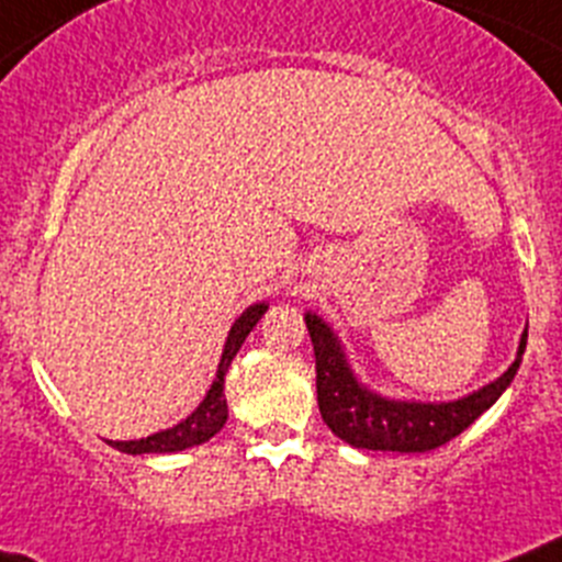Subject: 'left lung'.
I'll return each instance as SVG.
<instances>
[{"label":"left lung","mask_w":562,"mask_h":562,"mask_svg":"<svg viewBox=\"0 0 562 562\" xmlns=\"http://www.w3.org/2000/svg\"><path fill=\"white\" fill-rule=\"evenodd\" d=\"M305 325L316 352V397L322 419L338 439L367 451L426 453L451 442L507 392L527 350V330H524L518 356L507 372L459 401H394L358 381L341 341L325 318L307 311Z\"/></svg>","instance_id":"1"}]
</instances>
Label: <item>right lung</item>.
<instances>
[{
    "instance_id": "add662e5",
    "label": "right lung",
    "mask_w": 562,
    "mask_h": 562,
    "mask_svg": "<svg viewBox=\"0 0 562 562\" xmlns=\"http://www.w3.org/2000/svg\"><path fill=\"white\" fill-rule=\"evenodd\" d=\"M269 311L266 302H257V305L246 307L240 316L235 318V325H232L229 336H226L224 344V352H221V363H218V372H215V381L212 386L206 389L204 401L199 403L193 414H187L181 423H176L173 428H165V431H156L150 437L143 439H128V442H109L111 448H117V451L131 453H176V451H184V448H193V445L206 442L212 439L215 434L224 428L226 423V397H224V378L229 372V363L232 358L237 356L240 350V344L246 341L255 325L262 318V313Z\"/></svg>"
}]
</instances>
